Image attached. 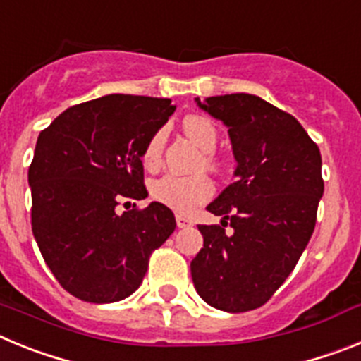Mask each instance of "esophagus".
I'll return each mask as SVG.
<instances>
[{"label": "esophagus", "mask_w": 361, "mask_h": 361, "mask_svg": "<svg viewBox=\"0 0 361 361\" xmlns=\"http://www.w3.org/2000/svg\"><path fill=\"white\" fill-rule=\"evenodd\" d=\"M175 219H177V228H180V229L191 228V226H193V220L188 219V216H184V215H177Z\"/></svg>", "instance_id": "34e87169"}]
</instances>
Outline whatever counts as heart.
I'll return each mask as SVG.
<instances>
[{
  "label": "heart",
  "mask_w": 361,
  "mask_h": 361,
  "mask_svg": "<svg viewBox=\"0 0 361 361\" xmlns=\"http://www.w3.org/2000/svg\"><path fill=\"white\" fill-rule=\"evenodd\" d=\"M183 130L191 141L195 142L202 152H213L219 141L215 124L202 116H188L183 121ZM162 146H164V132L157 130L146 142L142 149V162L148 168H155L161 161ZM213 164V161H208ZM149 193L162 206H168L177 213H188L206 202L213 195V184L206 175H183L166 173L162 177L155 178L149 186Z\"/></svg>",
  "instance_id": "1"
}]
</instances>
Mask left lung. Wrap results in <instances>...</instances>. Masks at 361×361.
<instances>
[{
    "label": "left lung",
    "mask_w": 361,
    "mask_h": 361,
    "mask_svg": "<svg viewBox=\"0 0 361 361\" xmlns=\"http://www.w3.org/2000/svg\"><path fill=\"white\" fill-rule=\"evenodd\" d=\"M195 103L228 128L237 168L235 183L206 208L222 226H199L204 247L191 260V279L212 307L251 311L291 275L314 231L324 195L320 149L295 117L257 95Z\"/></svg>",
    "instance_id": "left-lung-1"
}]
</instances>
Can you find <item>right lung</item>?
Segmentation results:
<instances>
[{
	"label": "right lung",
	"instance_id": "obj_1",
	"mask_svg": "<svg viewBox=\"0 0 361 361\" xmlns=\"http://www.w3.org/2000/svg\"><path fill=\"white\" fill-rule=\"evenodd\" d=\"M173 111L170 99L111 94L66 108L37 137L28 168L32 233L75 298L111 304L132 295L152 251L175 231L161 202L116 212L121 199L148 197L142 149Z\"/></svg>",
	"mask_w": 361,
	"mask_h": 361
}]
</instances>
